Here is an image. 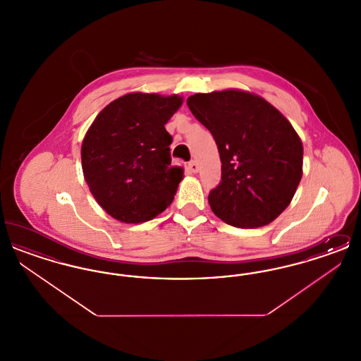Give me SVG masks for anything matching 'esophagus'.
<instances>
[{
    "mask_svg": "<svg viewBox=\"0 0 361 361\" xmlns=\"http://www.w3.org/2000/svg\"><path fill=\"white\" fill-rule=\"evenodd\" d=\"M189 171L192 173H197L200 171V166H199V164L196 162V161H190L188 164Z\"/></svg>",
    "mask_w": 361,
    "mask_h": 361,
    "instance_id": "esophagus-1",
    "label": "esophagus"
}]
</instances>
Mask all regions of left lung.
I'll use <instances>...</instances> for the list:
<instances>
[{
  "instance_id": "left-lung-1",
  "label": "left lung",
  "mask_w": 361,
  "mask_h": 361,
  "mask_svg": "<svg viewBox=\"0 0 361 361\" xmlns=\"http://www.w3.org/2000/svg\"><path fill=\"white\" fill-rule=\"evenodd\" d=\"M187 104L221 155L222 180L208 195L212 212L240 228L274 222L303 174V145L291 123L261 96L240 89L197 93Z\"/></svg>"
}]
</instances>
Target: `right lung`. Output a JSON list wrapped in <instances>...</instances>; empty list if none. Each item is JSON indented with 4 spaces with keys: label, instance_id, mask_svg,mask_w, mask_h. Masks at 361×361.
Wrapping results in <instances>:
<instances>
[{
    "label": "right lung",
    "instance_id": "right-lung-1",
    "mask_svg": "<svg viewBox=\"0 0 361 361\" xmlns=\"http://www.w3.org/2000/svg\"><path fill=\"white\" fill-rule=\"evenodd\" d=\"M183 97L134 92L108 104L86 131L82 172L104 211L123 224L154 219L174 199L184 169L172 166L165 124Z\"/></svg>",
    "mask_w": 361,
    "mask_h": 361
}]
</instances>
